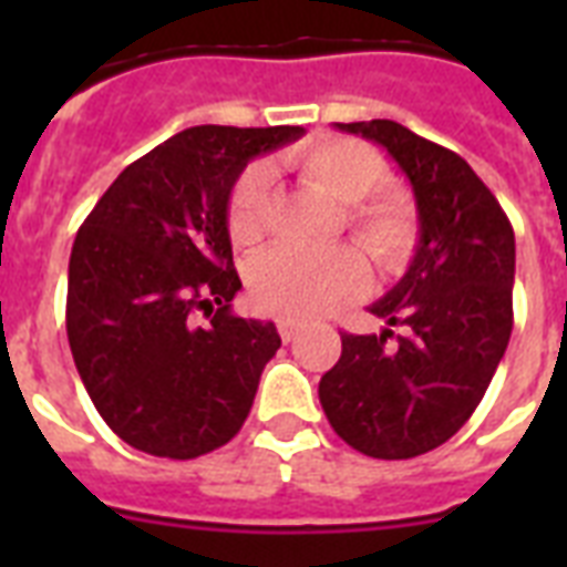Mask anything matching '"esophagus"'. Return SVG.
Listing matches in <instances>:
<instances>
[{"mask_svg": "<svg viewBox=\"0 0 567 567\" xmlns=\"http://www.w3.org/2000/svg\"><path fill=\"white\" fill-rule=\"evenodd\" d=\"M279 336H282L285 344H291L293 338L300 336V323H293V320H282V323H279Z\"/></svg>", "mask_w": 567, "mask_h": 567, "instance_id": "34e87169", "label": "esophagus"}]
</instances>
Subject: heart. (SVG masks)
Listing matches in <instances>:
<instances>
[{"label":"heart","instance_id":"obj_1","mask_svg":"<svg viewBox=\"0 0 567 567\" xmlns=\"http://www.w3.org/2000/svg\"><path fill=\"white\" fill-rule=\"evenodd\" d=\"M302 179L347 205L344 220L373 265L385 274L403 270L417 247V212L403 190L380 188L385 158L364 141L320 135L285 155ZM274 217V171L256 162L240 173L229 194L226 226L235 247H256L270 231ZM371 285L368 261L355 247L267 252L249 270V293L265 315L293 323L318 320L338 306L359 300Z\"/></svg>","mask_w":567,"mask_h":567}]
</instances>
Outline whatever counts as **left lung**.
<instances>
[{
	"label": "left lung",
	"mask_w": 567,
	"mask_h": 567,
	"mask_svg": "<svg viewBox=\"0 0 567 567\" xmlns=\"http://www.w3.org/2000/svg\"><path fill=\"white\" fill-rule=\"evenodd\" d=\"M336 126L388 150L414 190L421 238L403 279L371 306L388 329L341 336V359L320 379V405L364 456L414 458L465 426L506 353L515 231L453 150L394 120Z\"/></svg>",
	"instance_id": "obj_1"
}]
</instances>
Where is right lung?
I'll return each instance as SVG.
<instances>
[{"mask_svg": "<svg viewBox=\"0 0 567 567\" xmlns=\"http://www.w3.org/2000/svg\"><path fill=\"white\" fill-rule=\"evenodd\" d=\"M300 135V126L185 128L128 164L75 235L73 362L102 421L135 450L196 458L247 421L282 338L270 320L231 315L240 279L226 208L249 158Z\"/></svg>", "mask_w": 567, "mask_h": 567, "instance_id": "add662e5", "label": "right lung"}]
</instances>
